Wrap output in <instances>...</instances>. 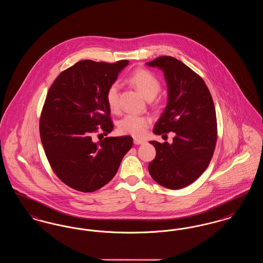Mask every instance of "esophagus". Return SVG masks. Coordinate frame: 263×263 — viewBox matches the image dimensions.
<instances>
[{"label":"esophagus","mask_w":263,"mask_h":263,"mask_svg":"<svg viewBox=\"0 0 263 263\" xmlns=\"http://www.w3.org/2000/svg\"><path fill=\"white\" fill-rule=\"evenodd\" d=\"M145 141L143 139H138V138H134V144L135 145H141L143 144Z\"/></svg>","instance_id":"esophagus-1"}]
</instances>
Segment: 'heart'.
Returning a JSON list of instances; mask_svg holds the SVG:
<instances>
[{"instance_id":"obj_1","label":"heart","mask_w":263,"mask_h":263,"mask_svg":"<svg viewBox=\"0 0 263 263\" xmlns=\"http://www.w3.org/2000/svg\"><path fill=\"white\" fill-rule=\"evenodd\" d=\"M127 82L142 93L147 100L154 99L161 89L159 79L146 69H136L127 78ZM107 105L113 113L120 111L119 104V86L117 83L111 84L105 95ZM152 122L148 115L128 114L118 123V130L125 135L140 137L145 134L147 128Z\"/></svg>"}]
</instances>
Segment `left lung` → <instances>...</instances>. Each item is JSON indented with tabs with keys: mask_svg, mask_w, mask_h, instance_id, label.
Here are the masks:
<instances>
[{
	"mask_svg": "<svg viewBox=\"0 0 263 263\" xmlns=\"http://www.w3.org/2000/svg\"><path fill=\"white\" fill-rule=\"evenodd\" d=\"M163 70L168 100L153 132L173 143L152 141L156 158L149 163L153 179L163 187L180 189L195 181L211 162L217 142V118L211 93L200 76L171 56L147 63Z\"/></svg>",
	"mask_w": 263,
	"mask_h": 263,
	"instance_id": "obj_1",
	"label": "left lung"
}]
</instances>
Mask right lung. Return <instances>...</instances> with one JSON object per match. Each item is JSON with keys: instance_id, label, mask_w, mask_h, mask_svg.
I'll return each instance as SVG.
<instances>
[{"instance_id": "1", "label": "right lung", "mask_w": 263, "mask_h": 263, "mask_svg": "<svg viewBox=\"0 0 263 263\" xmlns=\"http://www.w3.org/2000/svg\"><path fill=\"white\" fill-rule=\"evenodd\" d=\"M128 63L79 61L61 72L47 92L40 139L53 172L69 187L93 192L104 186L132 147L130 136L92 139L112 131L105 95Z\"/></svg>"}]
</instances>
